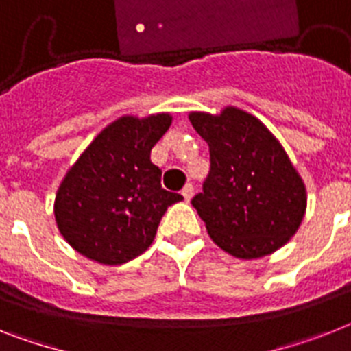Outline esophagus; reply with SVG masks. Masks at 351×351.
Returning a JSON list of instances; mask_svg holds the SVG:
<instances>
[{
  "instance_id": "34e87169",
  "label": "esophagus",
  "mask_w": 351,
  "mask_h": 351,
  "mask_svg": "<svg viewBox=\"0 0 351 351\" xmlns=\"http://www.w3.org/2000/svg\"><path fill=\"white\" fill-rule=\"evenodd\" d=\"M193 194H194L193 184H187L184 187V189H182V196H184L185 202H191V198H193Z\"/></svg>"
}]
</instances>
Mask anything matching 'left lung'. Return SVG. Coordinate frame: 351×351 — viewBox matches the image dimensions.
I'll return each instance as SVG.
<instances>
[{"instance_id":"left-lung-1","label":"left lung","mask_w":351,"mask_h":351,"mask_svg":"<svg viewBox=\"0 0 351 351\" xmlns=\"http://www.w3.org/2000/svg\"><path fill=\"white\" fill-rule=\"evenodd\" d=\"M207 141L210 171L193 207L210 239L237 258L276 252L296 234L307 208L305 184L276 137L235 107L212 116L191 112Z\"/></svg>"}]
</instances>
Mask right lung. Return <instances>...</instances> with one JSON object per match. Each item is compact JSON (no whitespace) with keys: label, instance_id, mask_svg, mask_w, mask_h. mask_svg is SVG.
Here are the masks:
<instances>
[{"label":"right lung","instance_id":"1","mask_svg":"<svg viewBox=\"0 0 351 351\" xmlns=\"http://www.w3.org/2000/svg\"><path fill=\"white\" fill-rule=\"evenodd\" d=\"M169 126V114L119 117L67 171L55 196V219L84 257L107 266L139 257L167 207L184 199L162 189V171L149 158Z\"/></svg>","mask_w":351,"mask_h":351}]
</instances>
